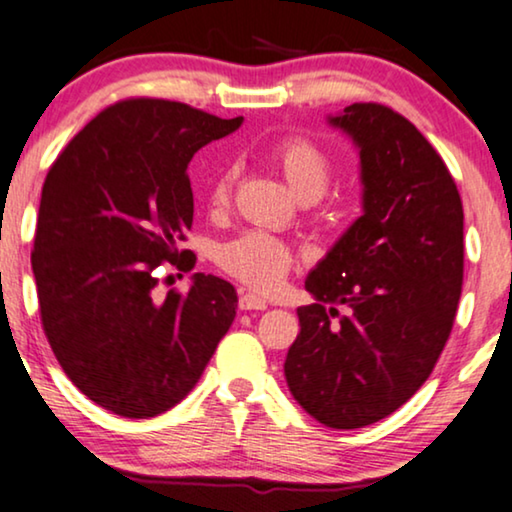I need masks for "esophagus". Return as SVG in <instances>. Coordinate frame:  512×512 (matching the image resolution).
I'll return each mask as SVG.
<instances>
[{
  "instance_id": "1",
  "label": "esophagus",
  "mask_w": 512,
  "mask_h": 512,
  "mask_svg": "<svg viewBox=\"0 0 512 512\" xmlns=\"http://www.w3.org/2000/svg\"><path fill=\"white\" fill-rule=\"evenodd\" d=\"M239 308L241 311H264V308H269V301L259 297L257 292H241Z\"/></svg>"
}]
</instances>
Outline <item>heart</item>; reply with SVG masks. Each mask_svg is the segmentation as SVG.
<instances>
[{
  "label": "heart",
  "instance_id": "heart-1",
  "mask_svg": "<svg viewBox=\"0 0 512 512\" xmlns=\"http://www.w3.org/2000/svg\"><path fill=\"white\" fill-rule=\"evenodd\" d=\"M271 160L285 178L290 190L301 201H315L327 190L331 178V162L322 150L301 136H290L271 150ZM236 171L222 169L211 187L213 208H222L229 201ZM218 264L243 283L257 290H271L290 271L292 255L285 243L264 232H246L218 248Z\"/></svg>",
  "mask_w": 512,
  "mask_h": 512
}]
</instances>
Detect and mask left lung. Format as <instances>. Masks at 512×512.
<instances>
[{
  "mask_svg": "<svg viewBox=\"0 0 512 512\" xmlns=\"http://www.w3.org/2000/svg\"><path fill=\"white\" fill-rule=\"evenodd\" d=\"M355 143L362 215L306 278L287 350L292 397L331 429L392 415L420 390L455 322L464 278V211L441 155L380 104L329 115Z\"/></svg>",
  "mask_w": 512,
  "mask_h": 512,
  "instance_id": "1",
  "label": "left lung"
}]
</instances>
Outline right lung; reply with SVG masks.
I'll return each instance as SVG.
<instances>
[{"instance_id":"add662e5","label":"right lung","mask_w":512,"mask_h":512,"mask_svg":"<svg viewBox=\"0 0 512 512\" xmlns=\"http://www.w3.org/2000/svg\"><path fill=\"white\" fill-rule=\"evenodd\" d=\"M241 122L125 99L90 120L48 171L32 253L41 325L71 383L115 415L174 408L232 327V283L192 273L187 294L157 299L153 271L162 262L192 271L197 257L178 250L194 213L187 164Z\"/></svg>"}]
</instances>
